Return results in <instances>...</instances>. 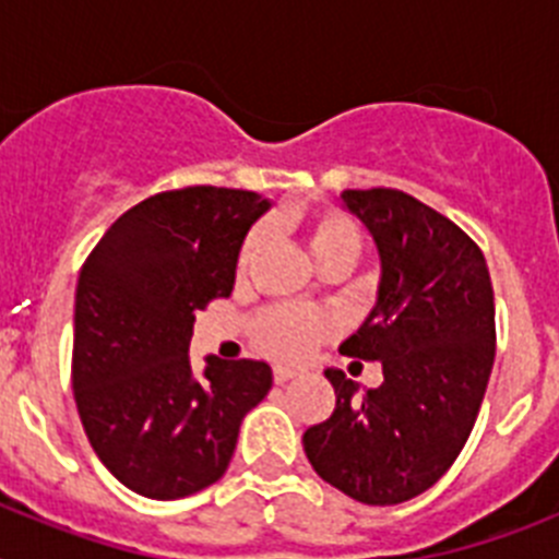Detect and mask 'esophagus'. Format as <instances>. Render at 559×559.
Masks as SVG:
<instances>
[{
	"instance_id": "1",
	"label": "esophagus",
	"mask_w": 559,
	"mask_h": 559,
	"mask_svg": "<svg viewBox=\"0 0 559 559\" xmlns=\"http://www.w3.org/2000/svg\"><path fill=\"white\" fill-rule=\"evenodd\" d=\"M290 378H296L294 369H288V367H274V380H276V383H285V380H290Z\"/></svg>"
}]
</instances>
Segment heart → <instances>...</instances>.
<instances>
[{
    "label": "heart",
    "mask_w": 559,
    "mask_h": 559,
    "mask_svg": "<svg viewBox=\"0 0 559 559\" xmlns=\"http://www.w3.org/2000/svg\"><path fill=\"white\" fill-rule=\"evenodd\" d=\"M310 257L319 269L344 265L353 269L364 249V235L349 215L338 210H319L299 224ZM260 246V231H251L240 249V265L251 260ZM333 322L330 316L316 308H271L254 324L257 344L274 358L299 360L322 338H328Z\"/></svg>",
    "instance_id": "1"
}]
</instances>
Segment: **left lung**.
I'll list each match as a JSON object with an SVG mask.
<instances>
[{"label":"left lung","instance_id":"8db88e82","mask_svg":"<svg viewBox=\"0 0 559 559\" xmlns=\"http://www.w3.org/2000/svg\"><path fill=\"white\" fill-rule=\"evenodd\" d=\"M341 201L372 235L380 280L338 353L380 360L383 383L360 389L324 369L335 408L302 445L335 490L389 507L433 487L471 437L496 358V302L481 249L445 215L386 187Z\"/></svg>","mask_w":559,"mask_h":559}]
</instances>
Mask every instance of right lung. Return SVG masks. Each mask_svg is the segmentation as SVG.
I'll return each mask as SVG.
<instances>
[{"label":"right lung","instance_id":"1","mask_svg":"<svg viewBox=\"0 0 559 559\" xmlns=\"http://www.w3.org/2000/svg\"><path fill=\"white\" fill-rule=\"evenodd\" d=\"M271 201L185 187L114 221L75 290L72 389L88 442L128 490L173 501L218 481L246 414L269 394L265 360L190 364L195 313L231 294L237 254Z\"/></svg>","mask_w":559,"mask_h":559}]
</instances>
